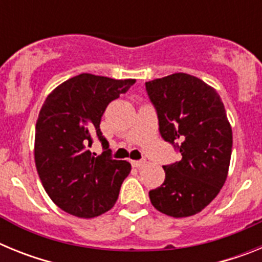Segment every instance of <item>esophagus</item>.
<instances>
[{
    "instance_id": "obj_1",
    "label": "esophagus",
    "mask_w": 262,
    "mask_h": 262,
    "mask_svg": "<svg viewBox=\"0 0 262 262\" xmlns=\"http://www.w3.org/2000/svg\"><path fill=\"white\" fill-rule=\"evenodd\" d=\"M131 164L135 168H142V166L145 165V160H134V161H131Z\"/></svg>"
}]
</instances>
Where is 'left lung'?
<instances>
[{
  "instance_id": "obj_1",
  "label": "left lung",
  "mask_w": 262,
  "mask_h": 262,
  "mask_svg": "<svg viewBox=\"0 0 262 262\" xmlns=\"http://www.w3.org/2000/svg\"><path fill=\"white\" fill-rule=\"evenodd\" d=\"M160 134L182 159L163 166L165 181L149 191L154 207L173 217L202 211L223 187L232 152V128L216 90L201 78L173 73L145 82Z\"/></svg>"
}]
</instances>
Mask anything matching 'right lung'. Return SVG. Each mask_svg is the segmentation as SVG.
Masks as SVG:
<instances>
[{"instance_id": "1", "label": "right lung", "mask_w": 262, "mask_h": 262, "mask_svg": "<svg viewBox=\"0 0 262 262\" xmlns=\"http://www.w3.org/2000/svg\"><path fill=\"white\" fill-rule=\"evenodd\" d=\"M135 82L81 73L46 98L36 120L34 157L46 193L62 211L90 219L117 202L131 164L111 159L99 123L108 103ZM94 133L106 149L99 157L87 149Z\"/></svg>"}]
</instances>
